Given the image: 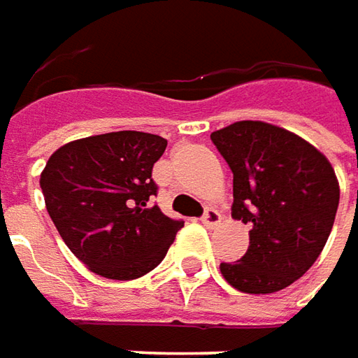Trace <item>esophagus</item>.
<instances>
[{
    "instance_id": "34e87169",
    "label": "esophagus",
    "mask_w": 358,
    "mask_h": 358,
    "mask_svg": "<svg viewBox=\"0 0 358 358\" xmlns=\"http://www.w3.org/2000/svg\"><path fill=\"white\" fill-rule=\"evenodd\" d=\"M221 213L215 210V208H206V213L202 215V222H204L206 227H217V224L221 222Z\"/></svg>"
}]
</instances>
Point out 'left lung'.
Wrapping results in <instances>:
<instances>
[{
    "label": "left lung",
    "mask_w": 358,
    "mask_h": 358,
    "mask_svg": "<svg viewBox=\"0 0 358 358\" xmlns=\"http://www.w3.org/2000/svg\"><path fill=\"white\" fill-rule=\"evenodd\" d=\"M233 172L235 221L251 227L222 278L245 294H273L314 265L332 231L341 188L322 152L284 127L237 121L210 134Z\"/></svg>",
    "instance_id": "obj_1"
}]
</instances>
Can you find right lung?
Returning <instances> with one entry per match:
<instances>
[{
    "label": "right lung",
    "instance_id": "right-lung-1",
    "mask_svg": "<svg viewBox=\"0 0 358 358\" xmlns=\"http://www.w3.org/2000/svg\"><path fill=\"white\" fill-rule=\"evenodd\" d=\"M168 141L143 131H111L58 148L40 174L46 210L62 241L93 273L136 280L166 257L182 221L152 196V168Z\"/></svg>",
    "mask_w": 358,
    "mask_h": 358
}]
</instances>
